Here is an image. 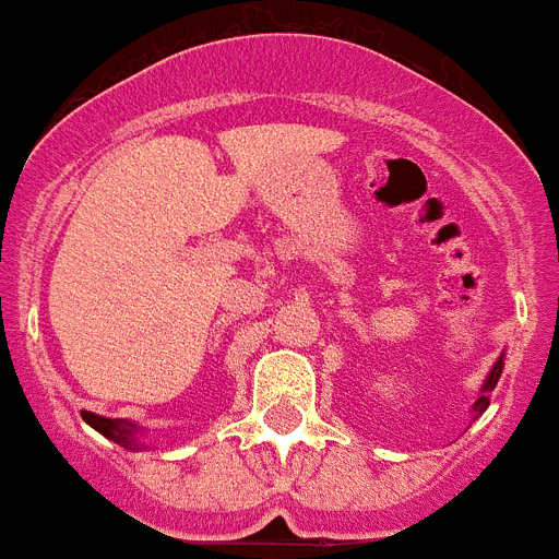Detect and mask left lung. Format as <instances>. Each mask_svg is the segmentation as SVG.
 <instances>
[{
    "mask_svg": "<svg viewBox=\"0 0 559 559\" xmlns=\"http://www.w3.org/2000/svg\"><path fill=\"white\" fill-rule=\"evenodd\" d=\"M501 367H503V360H498L496 367H492V372H490V378H487V383H484V394L481 397L476 400V412L481 414L484 408L490 406V397H487V392H492V389H496V383H498V378H501Z\"/></svg>",
    "mask_w": 559,
    "mask_h": 559,
    "instance_id": "left-lung-1",
    "label": "left lung"
}]
</instances>
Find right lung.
Listing matches in <instances>:
<instances>
[{"label":"right lung","instance_id":"1","mask_svg":"<svg viewBox=\"0 0 559 559\" xmlns=\"http://www.w3.org/2000/svg\"><path fill=\"white\" fill-rule=\"evenodd\" d=\"M81 417L86 419L88 426L100 431L103 437L114 439V442H120V445L131 448L133 445V437H136V426L128 423V419H108L100 417V414H92V412H81Z\"/></svg>","mask_w":559,"mask_h":559}]
</instances>
